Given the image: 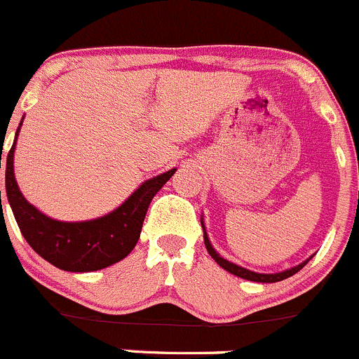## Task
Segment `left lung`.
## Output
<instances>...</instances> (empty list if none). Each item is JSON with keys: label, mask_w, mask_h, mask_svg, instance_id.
Listing matches in <instances>:
<instances>
[{"label": "left lung", "mask_w": 359, "mask_h": 359, "mask_svg": "<svg viewBox=\"0 0 359 359\" xmlns=\"http://www.w3.org/2000/svg\"><path fill=\"white\" fill-rule=\"evenodd\" d=\"M201 227H203V240H205V247H206V250H208L210 257H212V259L215 260V262L219 264L222 269H226L227 273L234 274V276H238V278H243V280L255 281V283H276V281L287 280V278H290L295 273H299V271L302 269L307 262H309V259H313V255H311L309 259L304 260V262H300L299 266H293V267H290V269L280 271V273H255V271H250V269H247V267H241V266H238V264L231 262V260L224 259V257L212 247V243H210V240H208V233H206L205 222H203V217H201Z\"/></svg>", "instance_id": "8db88e82"}]
</instances>
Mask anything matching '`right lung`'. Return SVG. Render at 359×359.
<instances>
[{"label":"right lung","instance_id":"add662e5","mask_svg":"<svg viewBox=\"0 0 359 359\" xmlns=\"http://www.w3.org/2000/svg\"><path fill=\"white\" fill-rule=\"evenodd\" d=\"M22 121L17 128L13 146L6 156L5 180L6 198L25 241L46 262L69 273H92L125 259L139 241L140 229L151 201L158 191L172 179L177 168L159 173L142 182L118 208L106 215L79 220V222L52 219L25 200L15 180L13 154H15L17 137Z\"/></svg>","mask_w":359,"mask_h":359}]
</instances>
